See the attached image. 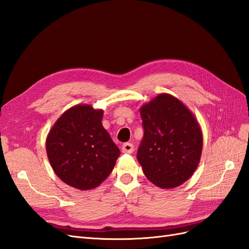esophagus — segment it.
Wrapping results in <instances>:
<instances>
[{"instance_id": "esophagus-1", "label": "esophagus", "mask_w": 249, "mask_h": 249, "mask_svg": "<svg viewBox=\"0 0 249 249\" xmlns=\"http://www.w3.org/2000/svg\"><path fill=\"white\" fill-rule=\"evenodd\" d=\"M122 150H123L124 154H132L134 152V145L132 144V143L126 142L123 145Z\"/></svg>"}]
</instances>
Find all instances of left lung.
<instances>
[{"label": "left lung", "instance_id": "left-lung-1", "mask_svg": "<svg viewBox=\"0 0 249 249\" xmlns=\"http://www.w3.org/2000/svg\"><path fill=\"white\" fill-rule=\"evenodd\" d=\"M144 135L137 160L154 185L171 189L196 170L202 133L193 113L177 97L161 93L140 108Z\"/></svg>", "mask_w": 249, "mask_h": 249}]
</instances>
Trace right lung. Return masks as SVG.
I'll use <instances>...</instances> for the list:
<instances>
[{
  "label": "right lung",
  "instance_id": "right-lung-1",
  "mask_svg": "<svg viewBox=\"0 0 249 249\" xmlns=\"http://www.w3.org/2000/svg\"><path fill=\"white\" fill-rule=\"evenodd\" d=\"M104 110L76 105L50 130L46 147L57 177L79 190L93 189L115 166L119 148L102 124Z\"/></svg>",
  "mask_w": 249,
  "mask_h": 249
}]
</instances>
